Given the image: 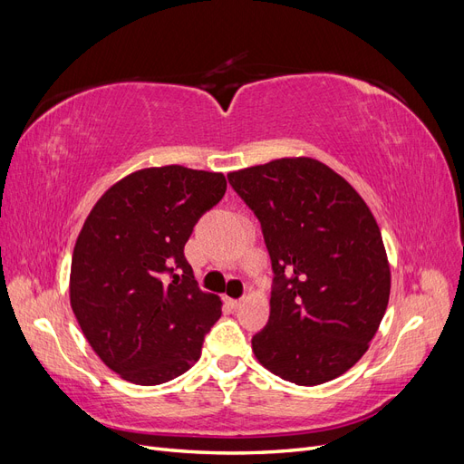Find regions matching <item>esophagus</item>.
I'll use <instances>...</instances> for the list:
<instances>
[{
	"instance_id": "esophagus-1",
	"label": "esophagus",
	"mask_w": 464,
	"mask_h": 464,
	"mask_svg": "<svg viewBox=\"0 0 464 464\" xmlns=\"http://www.w3.org/2000/svg\"><path fill=\"white\" fill-rule=\"evenodd\" d=\"M228 305L232 307V310H237V307L242 305V300H234V298H228Z\"/></svg>"
}]
</instances>
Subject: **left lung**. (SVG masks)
Segmentation results:
<instances>
[{
    "label": "left lung",
    "mask_w": 464,
    "mask_h": 464,
    "mask_svg": "<svg viewBox=\"0 0 464 464\" xmlns=\"http://www.w3.org/2000/svg\"><path fill=\"white\" fill-rule=\"evenodd\" d=\"M228 181L261 224L275 275L269 321L251 339L256 358L296 385L343 375L389 304L391 271L372 210L314 159H278Z\"/></svg>",
    "instance_id": "left-lung-1"
}]
</instances>
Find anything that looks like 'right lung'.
<instances>
[{
	"instance_id": "add662e5",
	"label": "right lung",
	"mask_w": 464,
	"mask_h": 464,
	"mask_svg": "<svg viewBox=\"0 0 464 464\" xmlns=\"http://www.w3.org/2000/svg\"><path fill=\"white\" fill-rule=\"evenodd\" d=\"M224 191L222 174L145 168L111 186L82 224L69 298L98 358L125 382L160 385L199 360L222 302L199 290L184 247Z\"/></svg>"
}]
</instances>
